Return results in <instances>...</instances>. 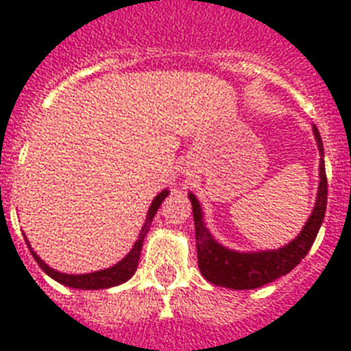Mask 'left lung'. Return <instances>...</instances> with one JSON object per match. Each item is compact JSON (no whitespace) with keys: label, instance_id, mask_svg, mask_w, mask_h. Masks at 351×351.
I'll return each mask as SVG.
<instances>
[{"label":"left lung","instance_id":"obj_1","mask_svg":"<svg viewBox=\"0 0 351 351\" xmlns=\"http://www.w3.org/2000/svg\"><path fill=\"white\" fill-rule=\"evenodd\" d=\"M315 140L320 150V185H318L317 203L309 215L308 222L302 227L299 236L289 245L278 250L266 252H234L229 250L213 239L210 230L203 222L201 204L194 194H189L192 203L195 223V246H197L199 271L213 285L226 287L234 290H252L266 283L274 282L276 278L285 276L304 258L315 238L318 234L327 208V176H325L324 143L317 125H313Z\"/></svg>","mask_w":351,"mask_h":351}]
</instances>
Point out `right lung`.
I'll use <instances>...</instances> for the list:
<instances>
[{"instance_id":"add662e5","label":"right lung","mask_w":351,"mask_h":351,"mask_svg":"<svg viewBox=\"0 0 351 351\" xmlns=\"http://www.w3.org/2000/svg\"><path fill=\"white\" fill-rule=\"evenodd\" d=\"M168 194H169L168 191H162L160 194H157L156 197H154L152 204H150V208H148V213H147V219H145L143 227H141L140 234H138V239H136V243H134V246L131 248V252H129V254L125 255V257L122 258L119 264L108 267V269L96 271V273H87V274L59 273V271H56V269H52L50 266H47L45 262H43L42 258L34 254L33 248H31V245H29V241H27V238H26V243H27V246H29V250H31V254H33L34 261L38 262V266L42 267V269L45 271L50 278H53L56 282L62 283V285L71 287V289H82V290H99V289H110V287L121 285V283L128 282L129 278L136 273V266H138V261H140L143 239H145V236H147L148 230H150V226H152V220H154V217H156L157 210H159L160 203H162Z\"/></svg>"}]
</instances>
